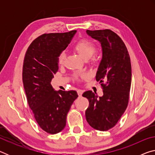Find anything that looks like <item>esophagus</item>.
Masks as SVG:
<instances>
[{"mask_svg":"<svg viewBox=\"0 0 155 155\" xmlns=\"http://www.w3.org/2000/svg\"><path fill=\"white\" fill-rule=\"evenodd\" d=\"M77 94H78V96L81 97V96H82V94H83V91L81 90H77Z\"/></svg>","mask_w":155,"mask_h":155,"instance_id":"34e87169","label":"esophagus"}]
</instances>
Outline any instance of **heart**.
<instances>
[{
	"label": "heart",
	"mask_w": 155,
	"mask_h": 155,
	"mask_svg": "<svg viewBox=\"0 0 155 155\" xmlns=\"http://www.w3.org/2000/svg\"><path fill=\"white\" fill-rule=\"evenodd\" d=\"M74 50L79 55L85 60L89 59L93 55L96 50V46L92 41H90L87 39H82L78 41L74 46ZM65 59V52H61L59 55L58 62L59 64H63ZM98 59V56L95 55L93 57L94 61H96ZM85 74L83 77H85Z\"/></svg>",
	"instance_id": "heart-1"
}]
</instances>
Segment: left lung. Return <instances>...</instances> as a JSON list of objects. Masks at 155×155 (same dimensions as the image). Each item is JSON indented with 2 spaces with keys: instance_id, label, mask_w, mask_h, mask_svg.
Masks as SVG:
<instances>
[{
  "instance_id": "obj_1",
  "label": "left lung",
  "mask_w": 155,
  "mask_h": 155,
  "mask_svg": "<svg viewBox=\"0 0 155 155\" xmlns=\"http://www.w3.org/2000/svg\"><path fill=\"white\" fill-rule=\"evenodd\" d=\"M86 32L102 46L103 58L96 79L101 83L103 96L98 97L91 91L83 94L90 102L85 117L94 129L106 131L115 127L128 106L131 84L130 56L124 41L114 31Z\"/></svg>"
}]
</instances>
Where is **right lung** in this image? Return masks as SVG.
<instances>
[{
  "label": "right lung",
  "instance_id": "right-lung-1",
  "mask_svg": "<svg viewBox=\"0 0 155 155\" xmlns=\"http://www.w3.org/2000/svg\"><path fill=\"white\" fill-rule=\"evenodd\" d=\"M77 31L44 33L35 39L26 52L22 81L28 106L41 129L50 134L61 131L78 97L77 91H54L51 82L59 69L58 57Z\"/></svg>",
  "mask_w": 155,
  "mask_h": 155
}]
</instances>
